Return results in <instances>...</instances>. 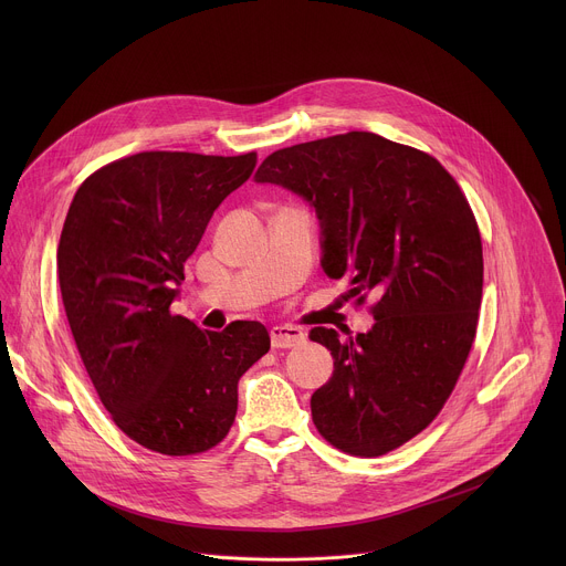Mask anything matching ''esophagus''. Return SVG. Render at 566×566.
Instances as JSON below:
<instances>
[{
    "label": "esophagus",
    "mask_w": 566,
    "mask_h": 566,
    "mask_svg": "<svg viewBox=\"0 0 566 566\" xmlns=\"http://www.w3.org/2000/svg\"><path fill=\"white\" fill-rule=\"evenodd\" d=\"M304 343V334L297 327L291 325H280L271 329V345L275 349H289V347H297Z\"/></svg>",
    "instance_id": "esophagus-1"
}]
</instances>
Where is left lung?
Instances as JSON below:
<instances>
[{
    "instance_id": "obj_1",
    "label": "left lung",
    "mask_w": 566,
    "mask_h": 566,
    "mask_svg": "<svg viewBox=\"0 0 566 566\" xmlns=\"http://www.w3.org/2000/svg\"><path fill=\"white\" fill-rule=\"evenodd\" d=\"M255 181L304 197L322 269L352 280L356 304L378 297L367 334H308L334 356L311 396L317 432L354 457L400 448L443 410L474 343L483 253L465 195L434 156L371 132L277 149Z\"/></svg>"
}]
</instances>
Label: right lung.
Here are the masks:
<instances>
[{
    "label": "right lung",
    "instance_id": "1",
    "mask_svg": "<svg viewBox=\"0 0 566 566\" xmlns=\"http://www.w3.org/2000/svg\"><path fill=\"white\" fill-rule=\"evenodd\" d=\"M255 164V151H140L90 175L69 206L57 247L69 327L112 421L147 450L221 443L239 378L271 349L262 322L201 332L170 311L212 212Z\"/></svg>",
    "mask_w": 566,
    "mask_h": 566
}]
</instances>
